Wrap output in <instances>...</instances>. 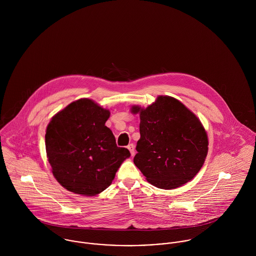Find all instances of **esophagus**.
Here are the masks:
<instances>
[{
	"label": "esophagus",
	"mask_w": 256,
	"mask_h": 256,
	"mask_svg": "<svg viewBox=\"0 0 256 256\" xmlns=\"http://www.w3.org/2000/svg\"><path fill=\"white\" fill-rule=\"evenodd\" d=\"M127 148L130 150L131 152V156H134L135 154V146L133 144H130L127 146Z\"/></svg>",
	"instance_id": "1"
}]
</instances>
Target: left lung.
I'll return each mask as SVG.
<instances>
[{
  "label": "left lung",
  "mask_w": 256,
  "mask_h": 256,
  "mask_svg": "<svg viewBox=\"0 0 256 256\" xmlns=\"http://www.w3.org/2000/svg\"><path fill=\"white\" fill-rule=\"evenodd\" d=\"M131 112L140 115L134 164L148 182L174 189L190 182L208 154L207 132L199 118L168 96H158L146 108L133 106Z\"/></svg>",
  "instance_id": "left-lung-1"
}]
</instances>
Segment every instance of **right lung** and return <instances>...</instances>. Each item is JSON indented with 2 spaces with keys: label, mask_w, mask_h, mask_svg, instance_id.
Returning a JSON list of instances; mask_svg holds the SVG:
<instances>
[{
  "label": "right lung",
  "mask_w": 256,
  "mask_h": 256,
  "mask_svg": "<svg viewBox=\"0 0 256 256\" xmlns=\"http://www.w3.org/2000/svg\"><path fill=\"white\" fill-rule=\"evenodd\" d=\"M110 111L80 98L57 112L46 128L45 146L56 180L67 190L94 196L106 190L122 162L130 156L116 146L106 126Z\"/></svg>",
  "instance_id": "add662e5"
}]
</instances>
